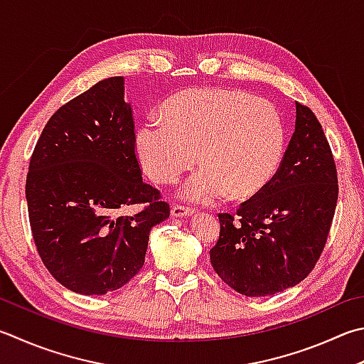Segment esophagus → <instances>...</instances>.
<instances>
[{
  "label": "esophagus",
  "mask_w": 364,
  "mask_h": 364,
  "mask_svg": "<svg viewBox=\"0 0 364 364\" xmlns=\"http://www.w3.org/2000/svg\"><path fill=\"white\" fill-rule=\"evenodd\" d=\"M193 214H195V209L183 204H174L173 208H171V215L173 217H190Z\"/></svg>",
  "instance_id": "34e87169"
}]
</instances>
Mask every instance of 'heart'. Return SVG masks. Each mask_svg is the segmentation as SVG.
I'll return each mask as SVG.
<instances>
[{
  "label": "heart",
  "instance_id": "obj_1",
  "mask_svg": "<svg viewBox=\"0 0 364 364\" xmlns=\"http://www.w3.org/2000/svg\"><path fill=\"white\" fill-rule=\"evenodd\" d=\"M284 149V122L272 102L218 87L176 95L163 106V119H147L134 136L142 169L159 183L177 182L200 160L203 168L181 195L203 204L228 191L235 198L259 193L276 176Z\"/></svg>",
  "mask_w": 364,
  "mask_h": 364
}]
</instances>
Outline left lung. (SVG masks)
I'll use <instances>...</instances> for the list:
<instances>
[{
	"instance_id": "1",
	"label": "left lung",
	"mask_w": 364,
	"mask_h": 364,
	"mask_svg": "<svg viewBox=\"0 0 364 364\" xmlns=\"http://www.w3.org/2000/svg\"><path fill=\"white\" fill-rule=\"evenodd\" d=\"M339 185L330 142L318 119L296 101V127L276 176L222 212L210 263L226 285L245 296H267L309 276L325 249Z\"/></svg>"
}]
</instances>
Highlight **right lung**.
<instances>
[{
	"label": "right lung",
	"mask_w": 364,
	"mask_h": 364,
	"mask_svg": "<svg viewBox=\"0 0 364 364\" xmlns=\"http://www.w3.org/2000/svg\"><path fill=\"white\" fill-rule=\"evenodd\" d=\"M134 136L117 75L61 106L34 146L25 185L33 241L68 290L105 294L128 284L152 226L169 217L160 190L142 181ZM132 205L141 209L121 214Z\"/></svg>",
	"instance_id": "obj_1"
}]
</instances>
